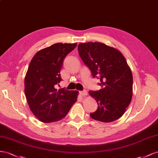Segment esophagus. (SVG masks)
Returning <instances> with one entry per match:
<instances>
[{"label":"esophagus","instance_id":"34e87169","mask_svg":"<svg viewBox=\"0 0 158 158\" xmlns=\"http://www.w3.org/2000/svg\"><path fill=\"white\" fill-rule=\"evenodd\" d=\"M79 94H80V95H81V96H86L87 94V92L86 90H84V91H80Z\"/></svg>","mask_w":158,"mask_h":158}]
</instances>
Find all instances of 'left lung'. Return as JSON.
<instances>
[{
  "instance_id": "8db88e82",
  "label": "left lung",
  "mask_w": 158,
  "mask_h": 158,
  "mask_svg": "<svg viewBox=\"0 0 158 158\" xmlns=\"http://www.w3.org/2000/svg\"><path fill=\"white\" fill-rule=\"evenodd\" d=\"M78 51L93 77L101 81L100 90L89 92L98 104L97 110L90 116L102 123L118 120L132 97V73L124 56L117 49L100 42L81 43Z\"/></svg>"
}]
</instances>
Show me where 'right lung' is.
<instances>
[{
    "mask_svg": "<svg viewBox=\"0 0 158 158\" xmlns=\"http://www.w3.org/2000/svg\"><path fill=\"white\" fill-rule=\"evenodd\" d=\"M77 44L57 43L41 49L31 59L24 79V93L31 111L44 123L64 118L77 101L79 92L56 89L66 56Z\"/></svg>",
    "mask_w": 158,
    "mask_h": 158,
    "instance_id": "add662e5",
    "label": "right lung"
}]
</instances>
